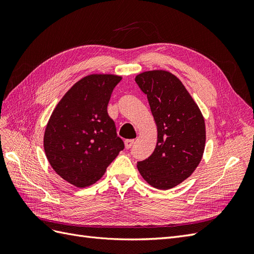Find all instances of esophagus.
Returning <instances> with one entry per match:
<instances>
[{"instance_id":"obj_1","label":"esophagus","mask_w":254,"mask_h":254,"mask_svg":"<svg viewBox=\"0 0 254 254\" xmlns=\"http://www.w3.org/2000/svg\"><path fill=\"white\" fill-rule=\"evenodd\" d=\"M134 144V140H126L125 141V147L126 149H130Z\"/></svg>"}]
</instances>
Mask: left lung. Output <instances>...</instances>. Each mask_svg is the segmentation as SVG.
<instances>
[{"label":"left lung","instance_id":"1","mask_svg":"<svg viewBox=\"0 0 254 254\" xmlns=\"http://www.w3.org/2000/svg\"><path fill=\"white\" fill-rule=\"evenodd\" d=\"M135 82L147 95L158 128L151 155L137 162V170L151 187L172 189L193 174L205 145L204 119L182 82L170 72L148 71Z\"/></svg>","mask_w":254,"mask_h":254}]
</instances>
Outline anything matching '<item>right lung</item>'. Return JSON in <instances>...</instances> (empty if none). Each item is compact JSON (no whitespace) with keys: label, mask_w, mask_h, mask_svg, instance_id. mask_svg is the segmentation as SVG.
Wrapping results in <instances>:
<instances>
[{"label":"right lung","mask_w":254,"mask_h":254,"mask_svg":"<svg viewBox=\"0 0 254 254\" xmlns=\"http://www.w3.org/2000/svg\"><path fill=\"white\" fill-rule=\"evenodd\" d=\"M122 77L93 74L76 82L53 111L44 133V150L53 170L77 188L103 177L124 149L107 112L111 93Z\"/></svg>","instance_id":"1"}]
</instances>
